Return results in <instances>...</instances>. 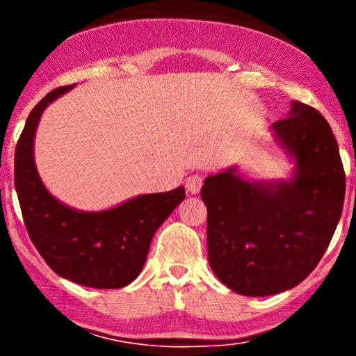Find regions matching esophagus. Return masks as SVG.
<instances>
[{"instance_id":"34e87169","label":"esophagus","mask_w":356,"mask_h":356,"mask_svg":"<svg viewBox=\"0 0 356 356\" xmlns=\"http://www.w3.org/2000/svg\"><path fill=\"white\" fill-rule=\"evenodd\" d=\"M204 182V177L201 174H192L186 179V189L191 192V194H197L201 191Z\"/></svg>"}]
</instances>
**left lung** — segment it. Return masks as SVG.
I'll list each match as a JSON object with an SVG mask.
<instances>
[{
    "mask_svg": "<svg viewBox=\"0 0 356 356\" xmlns=\"http://www.w3.org/2000/svg\"><path fill=\"white\" fill-rule=\"evenodd\" d=\"M271 129L295 162L293 177L254 181L229 167L201 189L211 269L243 296L300 284L325 254L345 201L337 138L318 110L291 102L289 115Z\"/></svg>",
    "mask_w": 356,
    "mask_h": 356,
    "instance_id": "1",
    "label": "left lung"
}]
</instances>
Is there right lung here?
Returning <instances> with one entry per match:
<instances>
[{
    "mask_svg": "<svg viewBox=\"0 0 356 356\" xmlns=\"http://www.w3.org/2000/svg\"><path fill=\"white\" fill-rule=\"evenodd\" d=\"M73 87L51 90L28 115L15 150L16 194L30 239L56 275L88 288H124L140 275L155 231L186 191L142 194L95 212L76 211L53 197L36 170L35 134L44 108Z\"/></svg>",
    "mask_w": 356,
    "mask_h": 356,
    "instance_id": "right-lung-1",
    "label": "right lung"
}]
</instances>
